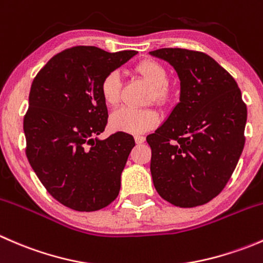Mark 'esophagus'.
I'll return each mask as SVG.
<instances>
[{
    "label": "esophagus",
    "instance_id": "1",
    "mask_svg": "<svg viewBox=\"0 0 263 263\" xmlns=\"http://www.w3.org/2000/svg\"><path fill=\"white\" fill-rule=\"evenodd\" d=\"M135 141H136V144H144L145 142V137L144 136H140V135H137V136H135Z\"/></svg>",
    "mask_w": 263,
    "mask_h": 263
}]
</instances>
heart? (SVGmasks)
<instances>
[{
  "label": "heart",
  "mask_w": 263,
  "mask_h": 263,
  "mask_svg": "<svg viewBox=\"0 0 263 263\" xmlns=\"http://www.w3.org/2000/svg\"><path fill=\"white\" fill-rule=\"evenodd\" d=\"M135 72L141 76L153 87V95L156 103L165 104L171 100V89L168 86V72L160 63L153 60H145L135 68ZM122 81L118 72L113 71L103 79L100 94L107 107H116L121 100ZM159 123V115L153 109H132L121 108L109 117V126L113 131L124 134H142L154 128Z\"/></svg>",
  "instance_id": "obj_1"
}]
</instances>
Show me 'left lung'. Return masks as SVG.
I'll return each mask as SVG.
<instances>
[{
	"label": "left lung",
	"mask_w": 263,
	"mask_h": 263,
	"mask_svg": "<svg viewBox=\"0 0 263 263\" xmlns=\"http://www.w3.org/2000/svg\"><path fill=\"white\" fill-rule=\"evenodd\" d=\"M148 53L173 66L181 81L179 103L146 137L154 185L174 206L205 205L224 190L245 147L242 92L205 53L182 48Z\"/></svg>",
	"instance_id": "obj_1"
}]
</instances>
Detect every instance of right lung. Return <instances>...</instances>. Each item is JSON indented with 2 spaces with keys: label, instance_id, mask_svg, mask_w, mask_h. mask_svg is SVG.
<instances>
[{
  "label": "right lung",
  "instance_id": "obj_1",
  "mask_svg": "<svg viewBox=\"0 0 263 263\" xmlns=\"http://www.w3.org/2000/svg\"><path fill=\"white\" fill-rule=\"evenodd\" d=\"M136 53L73 47L50 58L31 84L26 156L47 191L72 210H100L118 196L135 140L124 132L98 137L108 118L100 85Z\"/></svg>",
  "mask_w": 263,
  "mask_h": 263
}]
</instances>
